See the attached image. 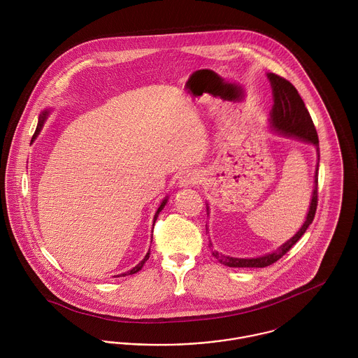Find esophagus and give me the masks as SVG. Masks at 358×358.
<instances>
[{
    "label": "esophagus",
    "mask_w": 358,
    "mask_h": 358,
    "mask_svg": "<svg viewBox=\"0 0 358 358\" xmlns=\"http://www.w3.org/2000/svg\"><path fill=\"white\" fill-rule=\"evenodd\" d=\"M201 182L200 173L194 169H187L183 171L179 176V186L180 187H186V186H196Z\"/></svg>",
    "instance_id": "esophagus-1"
}]
</instances>
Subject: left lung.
<instances>
[{
    "mask_svg": "<svg viewBox=\"0 0 358 358\" xmlns=\"http://www.w3.org/2000/svg\"><path fill=\"white\" fill-rule=\"evenodd\" d=\"M267 78L270 80V84H271L273 101H274L270 111L271 127L277 132L288 138H295L315 146L317 154H318L317 159L320 161L318 135L313 124V120L307 111L306 106L302 101L301 95L298 94L296 88L288 80L274 73H268ZM318 161H317V168L314 175V189L311 194V203L307 212L306 220L303 226L299 229V231L291 240L282 244L277 251L267 255L259 256V257H251V259L231 257V256L222 255L217 251H212V255L215 256L222 264L229 267H266L275 263L280 257L285 255L306 233L307 227L311 224L314 219L317 203H318V190H317L318 189Z\"/></svg>",
    "mask_w": 358,
    "mask_h": 358,
    "instance_id": "obj_1",
    "label": "left lung"
}]
</instances>
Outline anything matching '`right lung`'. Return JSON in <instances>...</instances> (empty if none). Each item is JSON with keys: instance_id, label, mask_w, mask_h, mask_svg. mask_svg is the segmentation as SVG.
I'll return each instance as SVG.
<instances>
[{"instance_id": "obj_1", "label": "right lung", "mask_w": 358, "mask_h": 358, "mask_svg": "<svg viewBox=\"0 0 358 358\" xmlns=\"http://www.w3.org/2000/svg\"><path fill=\"white\" fill-rule=\"evenodd\" d=\"M50 114V111L48 110H45V111H43L41 113V115H40V120H38V125H37V129H36V132H34V135H33V141L38 136V134H40V131H41V128H43V125H44V121L47 120V115ZM166 201H168V199H165L162 203H161V205L158 206V209H157V212H155V215H154V223H155V220H157V217H158V215H159V212L162 210V208L165 206V204H166ZM152 240H153V237H152ZM150 257V250H149V252L146 254V256L143 257V260L139 263V264H136L132 270H129V271H127V273H122L121 275L122 277H125V275H129V274H135V273H138L139 270H142V267H143V264L146 263V260ZM121 275H117V277H121Z\"/></svg>"}]
</instances>
